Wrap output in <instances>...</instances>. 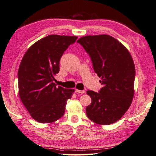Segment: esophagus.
I'll list each match as a JSON object with an SVG mask.
<instances>
[{
    "label": "esophagus",
    "instance_id": "esophagus-1",
    "mask_svg": "<svg viewBox=\"0 0 156 156\" xmlns=\"http://www.w3.org/2000/svg\"><path fill=\"white\" fill-rule=\"evenodd\" d=\"M76 92L78 93V94H85V90H77V89H76Z\"/></svg>",
    "mask_w": 156,
    "mask_h": 156
}]
</instances>
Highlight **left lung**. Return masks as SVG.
Here are the masks:
<instances>
[{
    "instance_id": "1",
    "label": "left lung",
    "mask_w": 156,
    "mask_h": 156,
    "mask_svg": "<svg viewBox=\"0 0 156 156\" xmlns=\"http://www.w3.org/2000/svg\"><path fill=\"white\" fill-rule=\"evenodd\" d=\"M77 42L90 56L94 70L103 85L98 93L87 91L91 98L86 108L87 117L99 125L117 122L134 96L135 69L131 55L122 43L108 34L82 37Z\"/></svg>"
}]
</instances>
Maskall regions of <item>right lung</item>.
Here are the masks:
<instances>
[{
    "instance_id": "right-lung-1",
    "label": "right lung",
    "mask_w": 156,
    "mask_h": 156,
    "mask_svg": "<svg viewBox=\"0 0 156 156\" xmlns=\"http://www.w3.org/2000/svg\"><path fill=\"white\" fill-rule=\"evenodd\" d=\"M77 36L51 34L39 39L26 52L18 71L19 94L34 120L52 123L65 112L66 101L74 90L57 87L54 76L60 71V60Z\"/></svg>"
}]
</instances>
